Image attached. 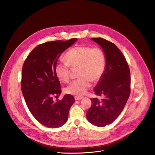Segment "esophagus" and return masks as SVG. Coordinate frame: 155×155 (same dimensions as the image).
I'll return each instance as SVG.
<instances>
[{
    "label": "esophagus",
    "instance_id": "34e87169",
    "mask_svg": "<svg viewBox=\"0 0 155 155\" xmlns=\"http://www.w3.org/2000/svg\"><path fill=\"white\" fill-rule=\"evenodd\" d=\"M83 98L82 96H75L74 97V99L76 100V101H78V100H81Z\"/></svg>",
    "mask_w": 155,
    "mask_h": 155
}]
</instances>
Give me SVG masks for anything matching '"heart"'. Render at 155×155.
Listing matches in <instances>:
<instances>
[{"label":"heart","mask_w":155,"mask_h":155,"mask_svg":"<svg viewBox=\"0 0 155 155\" xmlns=\"http://www.w3.org/2000/svg\"><path fill=\"white\" fill-rule=\"evenodd\" d=\"M66 60L59 61L55 66V73L61 81L68 82L71 78V68L78 67L79 78L67 86L68 94L82 96L91 87L92 81L96 82L102 77L105 66V55L98 46L91 48L78 46L71 48L66 54Z\"/></svg>","instance_id":"obj_1"}]
</instances>
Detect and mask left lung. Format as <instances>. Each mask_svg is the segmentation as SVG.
I'll return each instance as SVG.
<instances>
[{"label":"left lung","mask_w":155,"mask_h":155,"mask_svg":"<svg viewBox=\"0 0 155 155\" xmlns=\"http://www.w3.org/2000/svg\"><path fill=\"white\" fill-rule=\"evenodd\" d=\"M104 51L105 71L94 89L101 100L91 98L92 105L86 116L88 121L97 127L112 124L120 114L130 94V73L122 51L113 43L102 38H91Z\"/></svg>","instance_id":"obj_1"}]
</instances>
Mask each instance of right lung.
<instances>
[{"label":"right lung","mask_w":155,"mask_h":155,"mask_svg":"<svg viewBox=\"0 0 155 155\" xmlns=\"http://www.w3.org/2000/svg\"><path fill=\"white\" fill-rule=\"evenodd\" d=\"M77 38L48 41L38 45L23 63L21 89L28 108L37 121L49 128L64 124L74 97L67 94L61 100L53 101L61 92L55 66L61 53Z\"/></svg>","instance_id":"obj_1"}]
</instances>
